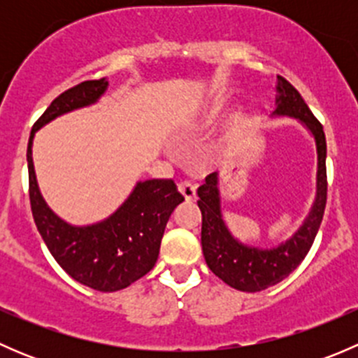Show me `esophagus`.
Instances as JSON below:
<instances>
[{"label":"esophagus","instance_id":"obj_1","mask_svg":"<svg viewBox=\"0 0 358 358\" xmlns=\"http://www.w3.org/2000/svg\"><path fill=\"white\" fill-rule=\"evenodd\" d=\"M178 190H180V194H182V196H183V199H185L187 202L196 201L197 190H196V187L192 185V183L182 182V183H180V185H178Z\"/></svg>","mask_w":358,"mask_h":358}]
</instances>
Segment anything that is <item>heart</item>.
<instances>
[{
  "label": "heart",
  "mask_w": 358,
  "mask_h": 358,
  "mask_svg": "<svg viewBox=\"0 0 358 358\" xmlns=\"http://www.w3.org/2000/svg\"><path fill=\"white\" fill-rule=\"evenodd\" d=\"M220 109H222V103L218 100H211V102H206L201 109H197L194 114H190L182 124L176 129V138L183 140L187 136H192L196 133L202 131V129L208 128L213 121L216 119V115L220 114ZM223 150H225V142L223 140H216V142L208 143L206 147L197 152L196 162L201 168H208V166L215 164L220 157H222Z\"/></svg>",
  "instance_id": "obj_1"
}]
</instances>
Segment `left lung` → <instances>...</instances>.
I'll use <instances>...</instances> for the list:
<instances>
[{
	"mask_svg": "<svg viewBox=\"0 0 358 358\" xmlns=\"http://www.w3.org/2000/svg\"><path fill=\"white\" fill-rule=\"evenodd\" d=\"M275 90V110L272 112V117L296 119L315 140V199L299 229L289 239L273 248L249 246L241 243L227 227L222 208V180L218 173L206 176V183L197 189V204L202 213L201 244L206 263L223 282L244 292H258L275 286L298 268L315 241L326 209L327 145L322 124L313 117L298 90L280 76H277Z\"/></svg>",
	"mask_w": 358,
	"mask_h": 358,
	"instance_id": "left-lung-1",
	"label": "left lung"
}]
</instances>
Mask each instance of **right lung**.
I'll return each instance as SVG.
<instances>
[{
	"instance_id": "1",
	"label": "right lung",
	"mask_w": 358,
	"mask_h": 358,
	"mask_svg": "<svg viewBox=\"0 0 358 358\" xmlns=\"http://www.w3.org/2000/svg\"><path fill=\"white\" fill-rule=\"evenodd\" d=\"M109 81H85L57 96L32 126L27 145L29 199L36 227L60 266L83 286L102 292L124 289L154 268L166 223L183 202L173 180L136 182L124 202L102 222L71 225L43 199L32 162L38 129L72 110L90 107L107 92Z\"/></svg>"
}]
</instances>
